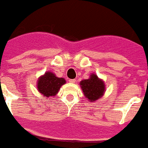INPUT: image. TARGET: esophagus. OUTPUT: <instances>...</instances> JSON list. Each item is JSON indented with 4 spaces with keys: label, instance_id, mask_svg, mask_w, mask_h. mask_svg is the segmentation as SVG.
I'll return each mask as SVG.
<instances>
[{
    "label": "esophagus",
    "instance_id": "obj_1",
    "mask_svg": "<svg viewBox=\"0 0 148 148\" xmlns=\"http://www.w3.org/2000/svg\"><path fill=\"white\" fill-rule=\"evenodd\" d=\"M68 81H69L70 83H75V82H76V80H75V79H69Z\"/></svg>",
    "mask_w": 148,
    "mask_h": 148
}]
</instances>
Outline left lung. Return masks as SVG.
<instances>
[{"instance_id":"obj_1","label":"left lung","mask_w":148,"mask_h":148,"mask_svg":"<svg viewBox=\"0 0 148 148\" xmlns=\"http://www.w3.org/2000/svg\"><path fill=\"white\" fill-rule=\"evenodd\" d=\"M80 85L82 87L84 95L92 101L99 99L104 93V82L94 74L91 75L89 79L82 81Z\"/></svg>"}]
</instances>
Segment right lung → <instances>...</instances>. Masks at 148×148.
<instances>
[{"label": "right lung", "instance_id": "add662e5", "mask_svg": "<svg viewBox=\"0 0 148 148\" xmlns=\"http://www.w3.org/2000/svg\"><path fill=\"white\" fill-rule=\"evenodd\" d=\"M66 83L62 77H57L51 72H47L38 80V90L46 97H53L57 94L60 87Z\"/></svg>", "mask_w": 148, "mask_h": 148}]
</instances>
